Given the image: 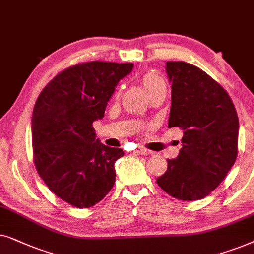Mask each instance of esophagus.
I'll use <instances>...</instances> for the list:
<instances>
[{
	"instance_id": "34e87169",
	"label": "esophagus",
	"mask_w": 254,
	"mask_h": 254,
	"mask_svg": "<svg viewBox=\"0 0 254 254\" xmlns=\"http://www.w3.org/2000/svg\"><path fill=\"white\" fill-rule=\"evenodd\" d=\"M136 153H139V154H143V155H147V154H151V151L147 150V148H145L143 146H138L136 148Z\"/></svg>"
}]
</instances>
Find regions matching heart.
<instances>
[{"label": "heart", "instance_id": "b5f03b06", "mask_svg": "<svg viewBox=\"0 0 254 254\" xmlns=\"http://www.w3.org/2000/svg\"><path fill=\"white\" fill-rule=\"evenodd\" d=\"M141 82H143L147 94L154 92L158 88L165 87V81L162 80V77L159 75V74L154 72L145 73L143 77H141ZM118 95H120V92L117 90V92L115 93V97H118Z\"/></svg>", "mask_w": 254, "mask_h": 254}]
</instances>
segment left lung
I'll return each mask as SVG.
<instances>
[{"label":"left lung","mask_w":254,"mask_h":254,"mask_svg":"<svg viewBox=\"0 0 254 254\" xmlns=\"http://www.w3.org/2000/svg\"><path fill=\"white\" fill-rule=\"evenodd\" d=\"M166 72L172 82L168 127H179L184 137L178 158L168 159L157 184L178 200H201L218 187L237 158V111L224 88L198 67L167 62Z\"/></svg>","instance_id":"8db88e82"}]
</instances>
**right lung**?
Returning a JSON list of instances; mask_svg holds the SVG:
<instances>
[{
	"label": "right lung",
	"instance_id": "1",
	"mask_svg": "<svg viewBox=\"0 0 254 254\" xmlns=\"http://www.w3.org/2000/svg\"><path fill=\"white\" fill-rule=\"evenodd\" d=\"M132 63H80L56 75L39 94L32 114L33 164L53 194L76 208L104 198L116 179L115 162L124 152L96 139L115 87Z\"/></svg>",
	"mask_w": 254,
	"mask_h": 254
}]
</instances>
